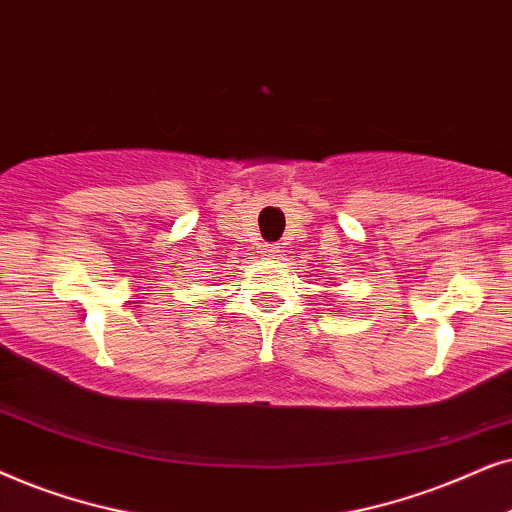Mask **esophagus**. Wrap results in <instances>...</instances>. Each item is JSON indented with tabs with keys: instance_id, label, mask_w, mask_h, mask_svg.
<instances>
[{
	"instance_id": "esophagus-1",
	"label": "esophagus",
	"mask_w": 512,
	"mask_h": 512,
	"mask_svg": "<svg viewBox=\"0 0 512 512\" xmlns=\"http://www.w3.org/2000/svg\"><path fill=\"white\" fill-rule=\"evenodd\" d=\"M278 252H281V248H278V243H264L262 245V255L264 257H276Z\"/></svg>"
}]
</instances>
